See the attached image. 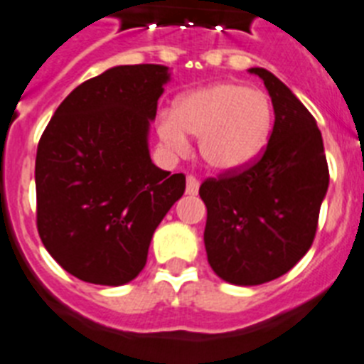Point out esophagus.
<instances>
[{"instance_id":"1","label":"esophagus","mask_w":364,"mask_h":364,"mask_svg":"<svg viewBox=\"0 0 364 364\" xmlns=\"http://www.w3.org/2000/svg\"><path fill=\"white\" fill-rule=\"evenodd\" d=\"M198 191H200V181L194 178V176H188L186 178V194H198Z\"/></svg>"}]
</instances>
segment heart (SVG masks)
I'll return each instance as SVG.
<instances>
[{"instance_id": "heart-1", "label": "heart", "mask_w": 364, "mask_h": 364, "mask_svg": "<svg viewBox=\"0 0 364 364\" xmlns=\"http://www.w3.org/2000/svg\"><path fill=\"white\" fill-rule=\"evenodd\" d=\"M273 126V106L258 90L220 82L183 95L173 112L157 115V134L168 150L183 154L188 135L200 137V154L218 172L247 166L260 156Z\"/></svg>"}]
</instances>
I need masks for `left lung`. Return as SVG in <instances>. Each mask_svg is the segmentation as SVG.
I'll return each mask as SVG.
<instances>
[{"label": "left lung", "mask_w": 364, "mask_h": 364, "mask_svg": "<svg viewBox=\"0 0 364 364\" xmlns=\"http://www.w3.org/2000/svg\"><path fill=\"white\" fill-rule=\"evenodd\" d=\"M249 71L264 80L273 102L269 143L247 166L205 179L200 186L207 207L208 264L236 286L269 282L304 257L330 183L314 115L273 73Z\"/></svg>", "instance_id": "8db88e82"}]
</instances>
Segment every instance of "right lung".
<instances>
[{"mask_svg":"<svg viewBox=\"0 0 364 364\" xmlns=\"http://www.w3.org/2000/svg\"><path fill=\"white\" fill-rule=\"evenodd\" d=\"M168 80L157 64L107 69L65 97L38 143V235L84 282L134 280L154 230L185 192V176L157 168L148 150Z\"/></svg>","mask_w":364,"mask_h":364,"instance_id":"1","label":"right lung"}]
</instances>
